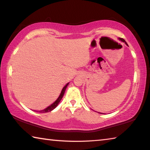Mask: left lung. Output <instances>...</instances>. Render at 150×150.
Here are the masks:
<instances>
[{
	"instance_id": "obj_1",
	"label": "left lung",
	"mask_w": 150,
	"mask_h": 150,
	"mask_svg": "<svg viewBox=\"0 0 150 150\" xmlns=\"http://www.w3.org/2000/svg\"><path fill=\"white\" fill-rule=\"evenodd\" d=\"M120 40H121V41L122 42H124V43H125V44L127 45H128V44H127V43L126 42V41H125V40H124L123 38H120Z\"/></svg>"
}]
</instances>
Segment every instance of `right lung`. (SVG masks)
<instances>
[{"instance_id":"1","label":"right lung","mask_w":150,"mask_h":150,"mask_svg":"<svg viewBox=\"0 0 150 150\" xmlns=\"http://www.w3.org/2000/svg\"><path fill=\"white\" fill-rule=\"evenodd\" d=\"M68 84H69V83H67V84L65 86V87L63 88V89H62V92H61V94H60L59 96V97H58L57 99L56 100H55L54 103L52 104V105H51L50 106H48V107H47L46 108H45L44 110H38V111L35 110V112H40V113H45V112H50V111H52V110H54V109L55 108H56V106L58 105V104L59 103L60 100H62V97H63V95H64L65 91V89H66V87H67Z\"/></svg>"}]
</instances>
